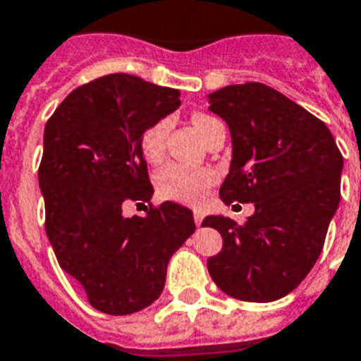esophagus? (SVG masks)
<instances>
[{"instance_id":"obj_1","label":"esophagus","mask_w":361,"mask_h":361,"mask_svg":"<svg viewBox=\"0 0 361 361\" xmlns=\"http://www.w3.org/2000/svg\"><path fill=\"white\" fill-rule=\"evenodd\" d=\"M192 217H195V223H197V226L202 225V221H204V214H202V212H198V209H195V214H192Z\"/></svg>"}]
</instances>
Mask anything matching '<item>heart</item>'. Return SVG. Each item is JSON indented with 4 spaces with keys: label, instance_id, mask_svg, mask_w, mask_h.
Instances as JSON below:
<instances>
[{
    "label": "heart",
    "instance_id": "obj_1",
    "mask_svg": "<svg viewBox=\"0 0 361 361\" xmlns=\"http://www.w3.org/2000/svg\"><path fill=\"white\" fill-rule=\"evenodd\" d=\"M192 123H195L197 130L204 138L209 127L217 123V120L214 116L204 114V112H195L192 114ZM169 129V120H157L155 123L142 130L140 149L142 155L147 161L157 163L159 159L163 157ZM214 181L215 174L209 169L189 166V164H169L157 174V195L164 200L197 206V204L204 202V198L208 195V189L214 185Z\"/></svg>",
    "mask_w": 361,
    "mask_h": 361
}]
</instances>
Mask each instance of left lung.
<instances>
[{"label":"left lung","instance_id":"obj_1","mask_svg":"<svg viewBox=\"0 0 361 361\" xmlns=\"http://www.w3.org/2000/svg\"><path fill=\"white\" fill-rule=\"evenodd\" d=\"M208 97L232 136L221 200L255 204L243 225L223 215L202 221L223 236L208 271L236 300L275 302L322 252L341 198L343 155L324 121L266 84L226 86Z\"/></svg>","mask_w":361,"mask_h":361}]
</instances>
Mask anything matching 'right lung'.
Masks as SVG:
<instances>
[{
	"label": "right lung",
	"mask_w": 361,
	"mask_h": 361,
	"mask_svg": "<svg viewBox=\"0 0 361 361\" xmlns=\"http://www.w3.org/2000/svg\"><path fill=\"white\" fill-rule=\"evenodd\" d=\"M180 104L178 90L116 73L76 87L47 121L39 164L47 236L61 269L101 313L152 305L169 260L197 228L191 209L176 202L146 217L123 215L127 200L153 195L142 130Z\"/></svg>",
	"instance_id": "1"
}]
</instances>
